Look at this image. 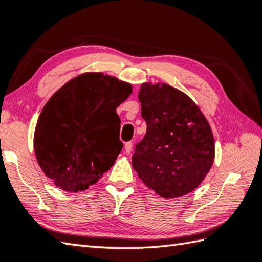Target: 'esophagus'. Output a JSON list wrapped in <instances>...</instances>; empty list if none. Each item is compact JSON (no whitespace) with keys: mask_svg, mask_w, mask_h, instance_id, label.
<instances>
[{"mask_svg":"<svg viewBox=\"0 0 262 262\" xmlns=\"http://www.w3.org/2000/svg\"><path fill=\"white\" fill-rule=\"evenodd\" d=\"M132 147H133V143H132V142H127V143H125V146H124V148H125V152L127 153V155H129V153L132 152Z\"/></svg>","mask_w":262,"mask_h":262,"instance_id":"esophagus-1","label":"esophagus"}]
</instances>
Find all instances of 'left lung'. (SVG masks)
Returning a JSON list of instances; mask_svg holds the SVG:
<instances>
[{
    "mask_svg": "<svg viewBox=\"0 0 262 262\" xmlns=\"http://www.w3.org/2000/svg\"><path fill=\"white\" fill-rule=\"evenodd\" d=\"M138 100L147 128L136 145L133 168L158 195H186L213 165L214 140L207 118L187 94L166 83H143Z\"/></svg>",
    "mask_w": 262,
    "mask_h": 262,
    "instance_id": "obj_1",
    "label": "left lung"
}]
</instances>
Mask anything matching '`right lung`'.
<instances>
[{
  "label": "right lung",
  "instance_id": "add662e5",
  "mask_svg": "<svg viewBox=\"0 0 262 262\" xmlns=\"http://www.w3.org/2000/svg\"><path fill=\"white\" fill-rule=\"evenodd\" d=\"M133 85L103 73H84L46 102L34 133L37 162L56 187L81 192L114 166L122 148L116 109Z\"/></svg>",
  "mask_w": 262,
  "mask_h": 262
}]
</instances>
